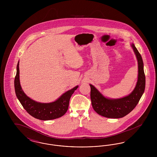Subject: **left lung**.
Returning a JSON list of instances; mask_svg holds the SVG:
<instances>
[{
    "label": "left lung",
    "mask_w": 157,
    "mask_h": 157,
    "mask_svg": "<svg viewBox=\"0 0 157 157\" xmlns=\"http://www.w3.org/2000/svg\"><path fill=\"white\" fill-rule=\"evenodd\" d=\"M131 46L138 61V74L135 87L128 95L117 99L105 97L92 85L90 86V99L95 111L99 115L108 118H120L131 112L138 104L145 88V76L141 55L134 44Z\"/></svg>",
    "instance_id": "left-lung-1"
}]
</instances>
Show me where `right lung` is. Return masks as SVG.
<instances>
[{
  "instance_id": "1",
  "label": "right lung",
  "mask_w": 157,
  "mask_h": 157,
  "mask_svg": "<svg viewBox=\"0 0 157 157\" xmlns=\"http://www.w3.org/2000/svg\"><path fill=\"white\" fill-rule=\"evenodd\" d=\"M19 61L16 67L15 90L16 95L24 109L33 117L38 120L48 121L62 117L67 111L69 100L78 85L63 94L56 101L49 103L36 102L28 97L23 92L19 79Z\"/></svg>"
}]
</instances>
